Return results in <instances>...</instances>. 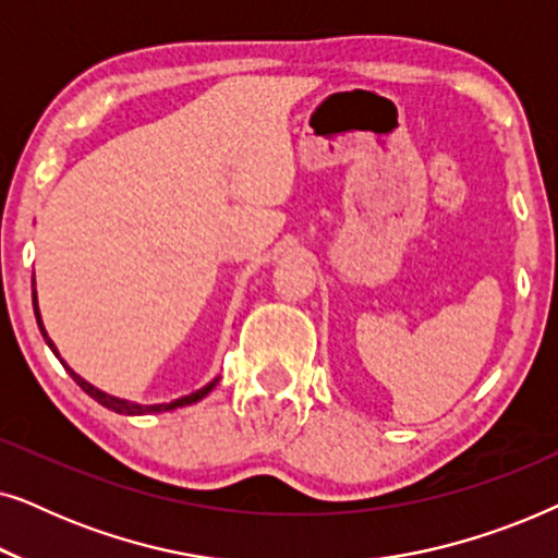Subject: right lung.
I'll return each mask as SVG.
<instances>
[{
	"instance_id": "1",
	"label": "right lung",
	"mask_w": 558,
	"mask_h": 558,
	"mask_svg": "<svg viewBox=\"0 0 558 558\" xmlns=\"http://www.w3.org/2000/svg\"><path fill=\"white\" fill-rule=\"evenodd\" d=\"M35 300V296H33ZM35 317H37V325H40V332H43V338H45V342H48V345L52 348V353H56V345H52V340L48 338V332H45V327H43V323H40V312H37V307H35ZM58 355V353H56ZM63 363V361H60ZM65 365V363H63ZM65 371L71 373L73 376V380L75 384H78L83 391H86L90 399H96L98 403H101V407H106V409H111V411H119V414H159V411H172V409H180V407H190V403H195V401H201L203 396H208L210 391H213V386L218 384V378L213 380V384H208L205 388H201V391H195V393H190V396H182V399H178V401H170V403H157V407H140V403H129V401H121V399H113V396H106L104 391H98V388H94L90 384H86V380H83L81 376H75V373L68 368L65 365Z\"/></svg>"
}]
</instances>
